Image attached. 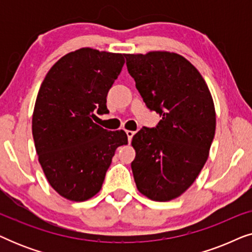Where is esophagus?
Here are the masks:
<instances>
[{
  "label": "esophagus",
  "instance_id": "1",
  "mask_svg": "<svg viewBox=\"0 0 252 252\" xmlns=\"http://www.w3.org/2000/svg\"><path fill=\"white\" fill-rule=\"evenodd\" d=\"M126 134H127V137H128V142H130L135 132H133V130H126Z\"/></svg>",
  "mask_w": 252,
  "mask_h": 252
}]
</instances>
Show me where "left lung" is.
Returning <instances> with one entry per match:
<instances>
[{"instance_id":"1","label":"left lung","mask_w":252,"mask_h":252,"mask_svg":"<svg viewBox=\"0 0 252 252\" xmlns=\"http://www.w3.org/2000/svg\"><path fill=\"white\" fill-rule=\"evenodd\" d=\"M128 73L151 111L156 127L133 136L134 180L153 201L177 198L196 180L209 157L216 111L204 79L185 57L167 51L125 55Z\"/></svg>"}]
</instances>
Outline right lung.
I'll list each match as a JSON object with an SVG mask.
<instances>
[{"label": "right lung", "instance_id": "obj_1", "mask_svg": "<svg viewBox=\"0 0 252 252\" xmlns=\"http://www.w3.org/2000/svg\"><path fill=\"white\" fill-rule=\"evenodd\" d=\"M125 55L82 48L50 68L37 93L32 119L36 154L51 187L70 201L97 194L115 151L127 143L124 130L93 122L109 113L106 95Z\"/></svg>", "mask_w": 252, "mask_h": 252}]
</instances>
